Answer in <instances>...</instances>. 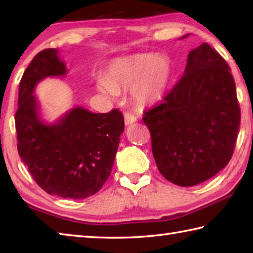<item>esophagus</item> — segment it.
<instances>
[{"label": "esophagus", "mask_w": 253, "mask_h": 253, "mask_svg": "<svg viewBox=\"0 0 253 253\" xmlns=\"http://www.w3.org/2000/svg\"><path fill=\"white\" fill-rule=\"evenodd\" d=\"M135 122H136V117L134 116V115L129 113V111L125 113V124L126 125H130V124L135 123Z\"/></svg>", "instance_id": "obj_1"}]
</instances>
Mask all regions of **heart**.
<instances>
[{
	"label": "heart",
	"instance_id": "1",
	"mask_svg": "<svg viewBox=\"0 0 253 253\" xmlns=\"http://www.w3.org/2000/svg\"><path fill=\"white\" fill-rule=\"evenodd\" d=\"M170 77L168 59L149 53L116 59L109 65L105 79L98 81V90L107 96L130 90L138 106H148L162 99Z\"/></svg>",
	"mask_w": 253,
	"mask_h": 253
}]
</instances>
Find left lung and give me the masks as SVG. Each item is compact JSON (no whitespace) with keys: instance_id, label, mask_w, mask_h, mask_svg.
Returning <instances> with one entry per match:
<instances>
[{"instance_id":"1","label":"left lung","mask_w":253,"mask_h":253,"mask_svg":"<svg viewBox=\"0 0 253 253\" xmlns=\"http://www.w3.org/2000/svg\"><path fill=\"white\" fill-rule=\"evenodd\" d=\"M144 114L157 169L176 185L208 181L233 155L241 121L237 89L228 63L205 42L190 51L182 78Z\"/></svg>"}]
</instances>
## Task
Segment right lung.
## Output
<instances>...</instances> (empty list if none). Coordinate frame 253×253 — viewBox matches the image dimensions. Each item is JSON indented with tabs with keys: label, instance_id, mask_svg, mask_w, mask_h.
<instances>
[{
	"label": "right lung",
	"instance_id": "1",
	"mask_svg": "<svg viewBox=\"0 0 253 253\" xmlns=\"http://www.w3.org/2000/svg\"><path fill=\"white\" fill-rule=\"evenodd\" d=\"M66 71L55 49L40 51L25 69L15 114L18 152L46 193L80 200L97 193L108 179L125 124L118 109L93 114L83 107L68 111L53 125L42 123L34 87L45 77Z\"/></svg>",
	"mask_w": 253,
	"mask_h": 253
}]
</instances>
